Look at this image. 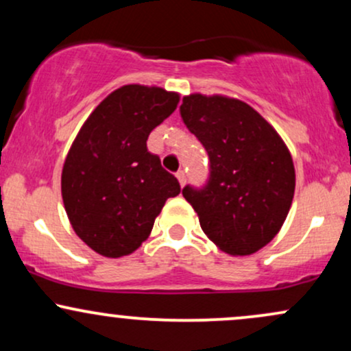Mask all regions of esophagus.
<instances>
[{
    "instance_id": "esophagus-1",
    "label": "esophagus",
    "mask_w": 351,
    "mask_h": 351,
    "mask_svg": "<svg viewBox=\"0 0 351 351\" xmlns=\"http://www.w3.org/2000/svg\"><path fill=\"white\" fill-rule=\"evenodd\" d=\"M176 178H178L181 188H183L184 184H186V173H184L183 170H180L178 173H176Z\"/></svg>"
}]
</instances>
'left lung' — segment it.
Wrapping results in <instances>:
<instances>
[{"mask_svg": "<svg viewBox=\"0 0 351 351\" xmlns=\"http://www.w3.org/2000/svg\"><path fill=\"white\" fill-rule=\"evenodd\" d=\"M209 155L203 189L183 188L201 229L221 251L249 256L280 231L295 191L287 145L259 112L226 95L189 94L180 107Z\"/></svg>", "mask_w": 351, "mask_h": 351, "instance_id": "1", "label": "left lung"}]
</instances>
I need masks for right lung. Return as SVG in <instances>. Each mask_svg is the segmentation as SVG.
<instances>
[{"mask_svg": "<svg viewBox=\"0 0 351 351\" xmlns=\"http://www.w3.org/2000/svg\"><path fill=\"white\" fill-rule=\"evenodd\" d=\"M180 94L128 84L108 94L80 127L60 176L71 226L100 256H128L150 236L178 180L148 152L150 132L168 119Z\"/></svg>", "mask_w": 351, "mask_h": 351, "instance_id": "add662e5", "label": "right lung"}]
</instances>
